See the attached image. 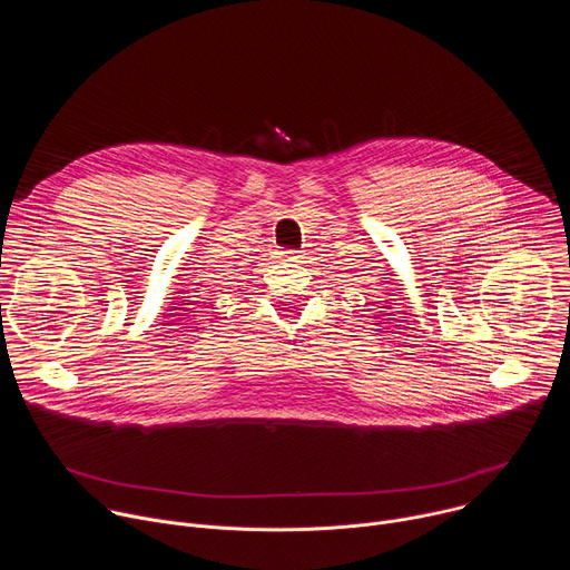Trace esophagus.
<instances>
[{
    "label": "esophagus",
    "mask_w": 570,
    "mask_h": 570,
    "mask_svg": "<svg viewBox=\"0 0 570 570\" xmlns=\"http://www.w3.org/2000/svg\"><path fill=\"white\" fill-rule=\"evenodd\" d=\"M299 257H302L299 250H282V253H279V259H282V262H291V264H293V262H299Z\"/></svg>",
    "instance_id": "obj_1"
}]
</instances>
